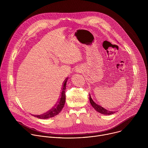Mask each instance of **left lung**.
<instances>
[{
    "mask_svg": "<svg viewBox=\"0 0 148 148\" xmlns=\"http://www.w3.org/2000/svg\"><path fill=\"white\" fill-rule=\"evenodd\" d=\"M90 103L91 104V105L92 106V107L98 112L103 114V115H111V114H113L115 112V111H110L108 110H106L105 108H104L103 107V106H101V105L99 103H98L97 102L94 101L92 98L91 97V95L90 94Z\"/></svg>",
    "mask_w": 148,
    "mask_h": 148,
    "instance_id": "obj_1",
    "label": "left lung"
}]
</instances>
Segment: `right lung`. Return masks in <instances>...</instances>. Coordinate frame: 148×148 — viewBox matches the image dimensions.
<instances>
[{
    "instance_id": "right-lung-1",
    "label": "right lung",
    "mask_w": 148,
    "mask_h": 148,
    "mask_svg": "<svg viewBox=\"0 0 148 148\" xmlns=\"http://www.w3.org/2000/svg\"><path fill=\"white\" fill-rule=\"evenodd\" d=\"M67 79L68 78H66L64 81L63 82L62 87L61 88V92L60 93V97L58 101L54 105V106L46 113H44L43 114H41L40 115H33L34 116L40 119H47L53 117L58 115L60 112L62 108L64 107V103L66 102V89Z\"/></svg>"
}]
</instances>
